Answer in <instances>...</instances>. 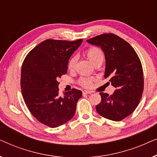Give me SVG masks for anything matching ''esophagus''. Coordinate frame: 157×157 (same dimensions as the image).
Returning a JSON list of instances; mask_svg holds the SVG:
<instances>
[{
  "instance_id": "1",
  "label": "esophagus",
  "mask_w": 157,
  "mask_h": 157,
  "mask_svg": "<svg viewBox=\"0 0 157 157\" xmlns=\"http://www.w3.org/2000/svg\"><path fill=\"white\" fill-rule=\"evenodd\" d=\"M91 93H92L91 91H87V90H83V95H85V94H91Z\"/></svg>"
}]
</instances>
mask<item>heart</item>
Here are the masks:
<instances>
[{
  "label": "heart",
  "mask_w": 157,
  "mask_h": 157,
  "mask_svg": "<svg viewBox=\"0 0 157 157\" xmlns=\"http://www.w3.org/2000/svg\"><path fill=\"white\" fill-rule=\"evenodd\" d=\"M84 54L88 59H89L94 66L98 65V64H102L104 61V54L103 51L99 48L96 46L89 47L85 51ZM76 57L72 56L68 60V68L70 71H73L75 69L76 64ZM94 79L91 77H81L78 79V84L81 86L85 88H89L92 85Z\"/></svg>",
  "instance_id": "1"
}]
</instances>
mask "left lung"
I'll use <instances>...</instances> for the list:
<instances>
[{
  "label": "left lung",
  "mask_w": 157,
  "mask_h": 157,
  "mask_svg": "<svg viewBox=\"0 0 157 157\" xmlns=\"http://www.w3.org/2000/svg\"><path fill=\"white\" fill-rule=\"evenodd\" d=\"M86 41L100 46L104 52V78L117 89L112 95L101 92V101L96 105V111L106 119L121 121L133 113L142 96L144 75L140 59L128 42L113 33L101 34Z\"/></svg>",
  "instance_id": "8db88e82"
}]
</instances>
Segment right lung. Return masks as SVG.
Segmentation results:
<instances>
[{"instance_id": "add662e5", "label": "right lung", "mask_w": 157, "mask_h": 157, "mask_svg": "<svg viewBox=\"0 0 157 157\" xmlns=\"http://www.w3.org/2000/svg\"><path fill=\"white\" fill-rule=\"evenodd\" d=\"M82 39H48L32 49L23 62L21 92L31 114L51 128L61 126L75 114L82 92L72 89L60 96L58 81L68 69V59Z\"/></svg>"}]
</instances>
